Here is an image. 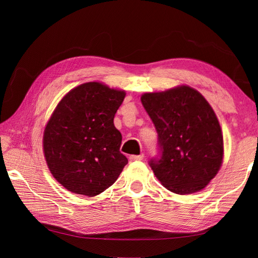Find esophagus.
<instances>
[{
    "instance_id": "34e87169",
    "label": "esophagus",
    "mask_w": 258,
    "mask_h": 258,
    "mask_svg": "<svg viewBox=\"0 0 258 258\" xmlns=\"http://www.w3.org/2000/svg\"><path fill=\"white\" fill-rule=\"evenodd\" d=\"M144 158V154H140V155H131L130 156V161H142Z\"/></svg>"
}]
</instances>
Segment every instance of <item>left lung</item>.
Here are the masks:
<instances>
[{
    "mask_svg": "<svg viewBox=\"0 0 258 258\" xmlns=\"http://www.w3.org/2000/svg\"><path fill=\"white\" fill-rule=\"evenodd\" d=\"M142 104L154 123L160 157L150 166L164 187L186 195L203 189L223 162V134L215 112L187 85L145 93Z\"/></svg>",
    "mask_w": 258,
    "mask_h": 258,
    "instance_id": "1",
    "label": "left lung"
}]
</instances>
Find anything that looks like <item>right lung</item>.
<instances>
[{"label": "right lung", "mask_w": 258, "mask_h": 258, "mask_svg": "<svg viewBox=\"0 0 258 258\" xmlns=\"http://www.w3.org/2000/svg\"><path fill=\"white\" fill-rule=\"evenodd\" d=\"M126 95L100 82L71 90L48 119L43 152L50 172L68 190L96 196L113 185L127 164L114 116Z\"/></svg>", "instance_id": "right-lung-1"}]
</instances>
